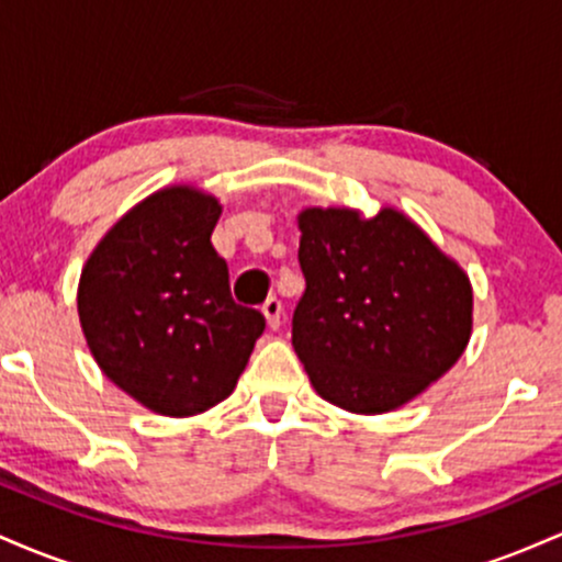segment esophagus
Wrapping results in <instances>:
<instances>
[{"label":"esophagus","instance_id":"1","mask_svg":"<svg viewBox=\"0 0 562 562\" xmlns=\"http://www.w3.org/2000/svg\"><path fill=\"white\" fill-rule=\"evenodd\" d=\"M261 314H263V317H267L269 330H277V327H280V322H282V303L277 301V299H269L261 306Z\"/></svg>","mask_w":562,"mask_h":562}]
</instances>
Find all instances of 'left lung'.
<instances>
[{
    "instance_id": "left-lung-1",
    "label": "left lung",
    "mask_w": 562,
    "mask_h": 562,
    "mask_svg": "<svg viewBox=\"0 0 562 562\" xmlns=\"http://www.w3.org/2000/svg\"><path fill=\"white\" fill-rule=\"evenodd\" d=\"M306 293L293 348L314 391L353 415L393 412L447 375L473 333L465 269L398 209H303Z\"/></svg>"
}]
</instances>
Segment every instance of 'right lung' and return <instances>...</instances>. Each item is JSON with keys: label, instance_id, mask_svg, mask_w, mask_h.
<instances>
[{"label": "right lung", "instance_id": "obj_1", "mask_svg": "<svg viewBox=\"0 0 562 562\" xmlns=\"http://www.w3.org/2000/svg\"><path fill=\"white\" fill-rule=\"evenodd\" d=\"M222 203L192 184L139 200L89 254L79 322L97 367L134 402L192 417L235 391L261 312L237 306L211 245Z\"/></svg>", "mask_w": 562, "mask_h": 562}]
</instances>
